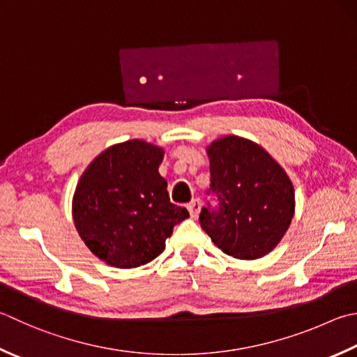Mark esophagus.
<instances>
[{
  "label": "esophagus",
  "mask_w": 357,
  "mask_h": 357,
  "mask_svg": "<svg viewBox=\"0 0 357 357\" xmlns=\"http://www.w3.org/2000/svg\"><path fill=\"white\" fill-rule=\"evenodd\" d=\"M202 210V200L200 199H192V202L188 204V211H190L191 218H197Z\"/></svg>",
  "instance_id": "esophagus-1"
}]
</instances>
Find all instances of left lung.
<instances>
[{
	"mask_svg": "<svg viewBox=\"0 0 357 357\" xmlns=\"http://www.w3.org/2000/svg\"><path fill=\"white\" fill-rule=\"evenodd\" d=\"M210 188L200 227L222 252L257 259L277 247L295 210L291 180L268 153L252 141L225 137L208 147Z\"/></svg>",
	"mask_w": 357,
	"mask_h": 357,
	"instance_id": "obj_1",
	"label": "left lung"
}]
</instances>
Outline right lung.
<instances>
[{
  "label": "right lung",
  "mask_w": 357,
  "mask_h": 357,
  "mask_svg": "<svg viewBox=\"0 0 357 357\" xmlns=\"http://www.w3.org/2000/svg\"><path fill=\"white\" fill-rule=\"evenodd\" d=\"M160 147L141 139L112 146L86 167L73 199V219L86 247L107 264L133 268L165 250L186 208L171 204L158 174Z\"/></svg>",
  "instance_id": "1"
}]
</instances>
